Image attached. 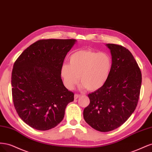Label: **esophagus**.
Returning a JSON list of instances; mask_svg holds the SVG:
<instances>
[{
	"label": "esophagus",
	"mask_w": 152,
	"mask_h": 152,
	"mask_svg": "<svg viewBox=\"0 0 152 152\" xmlns=\"http://www.w3.org/2000/svg\"><path fill=\"white\" fill-rule=\"evenodd\" d=\"M80 96V94H75L74 95V98L76 99H78Z\"/></svg>",
	"instance_id": "obj_1"
}]
</instances>
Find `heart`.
I'll list each match as a JSON object with an SVG mask.
<instances>
[{
	"instance_id": "1",
	"label": "heart",
	"mask_w": 152,
	"mask_h": 152,
	"mask_svg": "<svg viewBox=\"0 0 152 152\" xmlns=\"http://www.w3.org/2000/svg\"><path fill=\"white\" fill-rule=\"evenodd\" d=\"M112 63V58L108 53L89 49L78 50L70 56V64L64 63L61 66L63 84L67 89H72L79 79L82 86L88 91L98 90L107 82Z\"/></svg>"
}]
</instances>
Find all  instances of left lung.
<instances>
[{
  "label": "left lung",
  "instance_id": "obj_1",
  "mask_svg": "<svg viewBox=\"0 0 152 152\" xmlns=\"http://www.w3.org/2000/svg\"><path fill=\"white\" fill-rule=\"evenodd\" d=\"M112 68L106 84L89 93L90 103L84 110L85 121L94 129L108 132L122 126L138 102L141 72L131 53L122 45L107 44Z\"/></svg>",
  "mask_w": 152,
  "mask_h": 152
}]
</instances>
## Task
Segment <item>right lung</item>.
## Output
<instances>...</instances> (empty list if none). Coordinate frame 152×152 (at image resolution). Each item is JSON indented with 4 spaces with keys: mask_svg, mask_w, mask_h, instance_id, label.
Listing matches in <instances>:
<instances>
[{
    "mask_svg": "<svg viewBox=\"0 0 152 152\" xmlns=\"http://www.w3.org/2000/svg\"><path fill=\"white\" fill-rule=\"evenodd\" d=\"M75 39H42L27 48L14 63L12 96L18 115L39 131L56 127L74 94L63 85L61 68Z\"/></svg>",
    "mask_w": 152,
    "mask_h": 152,
    "instance_id": "right-lung-1",
    "label": "right lung"
}]
</instances>
